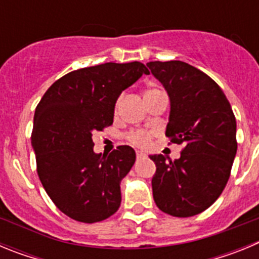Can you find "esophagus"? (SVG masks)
Listing matches in <instances>:
<instances>
[{"instance_id": "1", "label": "esophagus", "mask_w": 259, "mask_h": 259, "mask_svg": "<svg viewBox=\"0 0 259 259\" xmlns=\"http://www.w3.org/2000/svg\"><path fill=\"white\" fill-rule=\"evenodd\" d=\"M136 157H137V158H144V157H145V153L137 152V153H136Z\"/></svg>"}]
</instances>
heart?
<instances>
[{"mask_svg": "<svg viewBox=\"0 0 259 259\" xmlns=\"http://www.w3.org/2000/svg\"><path fill=\"white\" fill-rule=\"evenodd\" d=\"M158 91H159V89H157V88L146 89L145 93H144V97H146V96H149V95H153V93L158 92ZM118 105H119V101L115 104V110L118 109ZM128 140L137 146H148L150 144V140H152V132L144 131V130L131 132V134L128 135Z\"/></svg>", "mask_w": 259, "mask_h": 259, "instance_id": "b5f03b06", "label": "heart"}]
</instances>
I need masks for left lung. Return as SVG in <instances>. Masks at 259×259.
Masks as SVG:
<instances>
[{
    "label": "left lung",
    "mask_w": 259,
    "mask_h": 259,
    "mask_svg": "<svg viewBox=\"0 0 259 259\" xmlns=\"http://www.w3.org/2000/svg\"><path fill=\"white\" fill-rule=\"evenodd\" d=\"M170 97L166 136L184 144L179 159L150 155L155 163L153 198L179 218L205 211L230 179L236 155V119L227 97L210 76L182 61L149 62Z\"/></svg>",
    "instance_id": "left-lung-1"
}]
</instances>
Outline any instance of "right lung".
<instances>
[{"instance_id": "obj_1", "label": "right lung", "mask_w": 259, "mask_h": 259, "mask_svg": "<svg viewBox=\"0 0 259 259\" xmlns=\"http://www.w3.org/2000/svg\"><path fill=\"white\" fill-rule=\"evenodd\" d=\"M149 70L141 62L71 71L48 89L33 118L31 143L40 182L63 214L83 223L109 218L120 206V182L136 159L131 146L95 153L92 136L113 124L120 93Z\"/></svg>"}]
</instances>
